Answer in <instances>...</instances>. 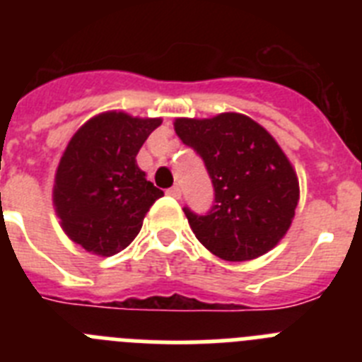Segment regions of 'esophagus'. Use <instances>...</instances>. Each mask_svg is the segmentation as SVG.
<instances>
[{
	"instance_id": "34e87169",
	"label": "esophagus",
	"mask_w": 362,
	"mask_h": 362,
	"mask_svg": "<svg viewBox=\"0 0 362 362\" xmlns=\"http://www.w3.org/2000/svg\"><path fill=\"white\" fill-rule=\"evenodd\" d=\"M166 194H168V196H170V197H174V199H179V197H181V188H179L177 185H175V187H172L170 190L166 192Z\"/></svg>"
}]
</instances>
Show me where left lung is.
I'll use <instances>...</instances> for the list:
<instances>
[{
	"mask_svg": "<svg viewBox=\"0 0 362 362\" xmlns=\"http://www.w3.org/2000/svg\"><path fill=\"white\" fill-rule=\"evenodd\" d=\"M174 130L203 158L216 190L206 216L185 209L201 245L230 263L257 259L279 245L296 216L299 179L272 134L238 112L177 117Z\"/></svg>",
	"mask_w": 362,
	"mask_h": 362,
	"instance_id": "8db88e82",
	"label": "left lung"
}]
</instances>
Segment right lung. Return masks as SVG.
I'll return each instance as SVG.
<instances>
[{
	"label": "right lung",
	"instance_id": "obj_1",
	"mask_svg": "<svg viewBox=\"0 0 362 362\" xmlns=\"http://www.w3.org/2000/svg\"><path fill=\"white\" fill-rule=\"evenodd\" d=\"M161 117L101 112L81 124L54 175L52 203L70 241L110 257L136 239L146 212L163 196L136 156Z\"/></svg>",
	"mask_w": 362,
	"mask_h": 362
}]
</instances>
